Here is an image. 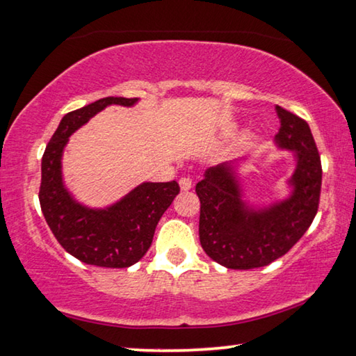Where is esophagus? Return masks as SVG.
I'll use <instances>...</instances> for the list:
<instances>
[{
  "instance_id": "1",
  "label": "esophagus",
  "mask_w": 356,
  "mask_h": 356,
  "mask_svg": "<svg viewBox=\"0 0 356 356\" xmlns=\"http://www.w3.org/2000/svg\"><path fill=\"white\" fill-rule=\"evenodd\" d=\"M179 188H181L183 191H189L191 188H193V179L188 177L179 178Z\"/></svg>"
}]
</instances>
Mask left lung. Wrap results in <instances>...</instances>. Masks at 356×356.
<instances>
[{
	"mask_svg": "<svg viewBox=\"0 0 356 356\" xmlns=\"http://www.w3.org/2000/svg\"><path fill=\"white\" fill-rule=\"evenodd\" d=\"M277 145L296 154V170L286 200L250 210L240 199L238 179L229 163L209 168L195 184L200 199V245L227 269L248 270L270 264L299 242L318 211L321 161L309 124L277 106Z\"/></svg>",
	"mask_w": 356,
	"mask_h": 356,
	"instance_id": "left-lung-1",
	"label": "left lung"
}]
</instances>
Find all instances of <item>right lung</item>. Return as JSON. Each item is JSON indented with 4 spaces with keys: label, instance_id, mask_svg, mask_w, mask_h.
<instances>
[{
    "label": "right lung",
    "instance_id": "1",
    "mask_svg": "<svg viewBox=\"0 0 356 356\" xmlns=\"http://www.w3.org/2000/svg\"><path fill=\"white\" fill-rule=\"evenodd\" d=\"M138 98L106 97L65 114L41 161L40 204L46 222L76 259L90 266L122 269L149 250L154 231L179 193L177 181L143 183L105 210L76 202L62 181V152L68 136L108 105L132 106Z\"/></svg>",
    "mask_w": 356,
    "mask_h": 356
}]
</instances>
